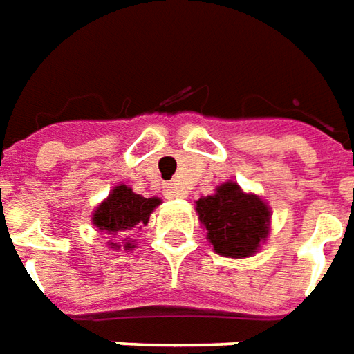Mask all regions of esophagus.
I'll return each mask as SVG.
<instances>
[{"label":"esophagus","mask_w":354,"mask_h":354,"mask_svg":"<svg viewBox=\"0 0 354 354\" xmlns=\"http://www.w3.org/2000/svg\"><path fill=\"white\" fill-rule=\"evenodd\" d=\"M165 196L167 197H186V189L180 187L178 184H168L165 189Z\"/></svg>","instance_id":"1"}]
</instances>
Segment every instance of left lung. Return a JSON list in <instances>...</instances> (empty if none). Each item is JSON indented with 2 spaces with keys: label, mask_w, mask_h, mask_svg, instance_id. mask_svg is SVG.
<instances>
[{
  "label": "left lung",
  "mask_w": 354,
  "mask_h": 354,
  "mask_svg": "<svg viewBox=\"0 0 354 354\" xmlns=\"http://www.w3.org/2000/svg\"><path fill=\"white\" fill-rule=\"evenodd\" d=\"M197 215L207 228L215 252L227 258H248L268 238L269 209L258 196L244 194L234 182L197 199Z\"/></svg>",
  "instance_id": "1"
}]
</instances>
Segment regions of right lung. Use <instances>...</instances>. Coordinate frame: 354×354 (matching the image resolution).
<instances>
[{
    "mask_svg": "<svg viewBox=\"0 0 354 354\" xmlns=\"http://www.w3.org/2000/svg\"><path fill=\"white\" fill-rule=\"evenodd\" d=\"M160 203L158 197H143L139 194H133L131 187L120 184L112 189L106 201H102L93 215V225L100 230H106L108 234L114 232H124L136 225H147L149 215L153 209ZM114 248H120V244H112ZM131 242L126 244V250H129Z\"/></svg>",
    "mask_w": 354,
    "mask_h": 354,
    "instance_id": "1",
    "label": "right lung"
}]
</instances>
